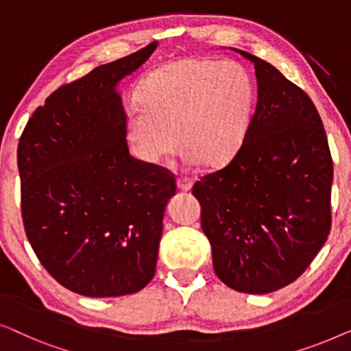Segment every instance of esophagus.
<instances>
[{
  "label": "esophagus",
  "instance_id": "obj_1",
  "mask_svg": "<svg viewBox=\"0 0 351 351\" xmlns=\"http://www.w3.org/2000/svg\"><path fill=\"white\" fill-rule=\"evenodd\" d=\"M176 186H178V189H181V191H189L192 187V180L189 176L180 175L176 178Z\"/></svg>",
  "mask_w": 351,
  "mask_h": 351
}]
</instances>
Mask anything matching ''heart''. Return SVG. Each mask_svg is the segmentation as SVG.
Returning <instances> with one entry per match:
<instances>
[{"label":"heart","instance_id":"obj_1","mask_svg":"<svg viewBox=\"0 0 351 351\" xmlns=\"http://www.w3.org/2000/svg\"><path fill=\"white\" fill-rule=\"evenodd\" d=\"M125 110L124 132L133 154L159 164L181 145L191 164L221 167L243 145L253 116L254 87L235 62L184 58L157 68Z\"/></svg>","mask_w":351,"mask_h":351}]
</instances>
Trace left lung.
<instances>
[{"label": "left lung", "instance_id": "obj_1", "mask_svg": "<svg viewBox=\"0 0 351 351\" xmlns=\"http://www.w3.org/2000/svg\"><path fill=\"white\" fill-rule=\"evenodd\" d=\"M240 53L254 63L256 111L234 159L200 176L192 195L218 278L265 294L298 280L328 240L334 167L307 93L263 58Z\"/></svg>", "mask_w": 351, "mask_h": 351}]
</instances>
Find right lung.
<instances>
[{
	"label": "right lung",
	"mask_w": 351,
	"mask_h": 351,
	"mask_svg": "<svg viewBox=\"0 0 351 351\" xmlns=\"http://www.w3.org/2000/svg\"><path fill=\"white\" fill-rule=\"evenodd\" d=\"M156 43L58 87L17 149L22 219L39 263L87 298L136 293L154 276L170 170L130 156L116 92Z\"/></svg>",
	"instance_id": "obj_1"
}]
</instances>
